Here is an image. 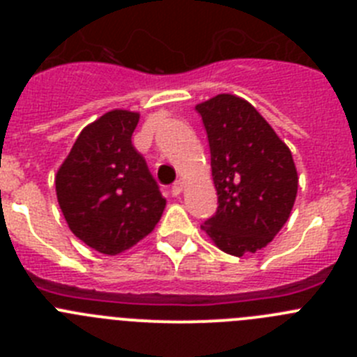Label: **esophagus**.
<instances>
[{
    "mask_svg": "<svg viewBox=\"0 0 357 357\" xmlns=\"http://www.w3.org/2000/svg\"><path fill=\"white\" fill-rule=\"evenodd\" d=\"M182 188H184V182L176 181L175 184L172 185V195H173V197H178V195L182 193Z\"/></svg>",
    "mask_w": 357,
    "mask_h": 357,
    "instance_id": "obj_1",
    "label": "esophagus"
}]
</instances>
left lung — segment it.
Here are the masks:
<instances>
[{"mask_svg": "<svg viewBox=\"0 0 357 357\" xmlns=\"http://www.w3.org/2000/svg\"><path fill=\"white\" fill-rule=\"evenodd\" d=\"M211 148L218 209L202 230L241 257L264 248L288 222L298 189L291 151L243 98L218 94L197 105Z\"/></svg>", "mask_w": 357, "mask_h": 357, "instance_id": "8db88e82", "label": "left lung"}]
</instances>
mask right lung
<instances>
[{
	"label": "right lung",
	"instance_id": "add662e5",
	"mask_svg": "<svg viewBox=\"0 0 357 357\" xmlns=\"http://www.w3.org/2000/svg\"><path fill=\"white\" fill-rule=\"evenodd\" d=\"M139 114L110 110L80 132L55 176L69 229L100 254L118 255L146 238L166 200L132 144Z\"/></svg>",
	"mask_w": 357,
	"mask_h": 357
}]
</instances>
